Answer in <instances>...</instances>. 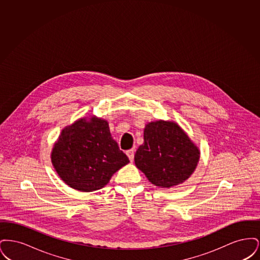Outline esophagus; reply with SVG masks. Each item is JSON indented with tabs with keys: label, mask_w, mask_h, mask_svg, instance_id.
Wrapping results in <instances>:
<instances>
[{
	"label": "esophagus",
	"mask_w": 260,
	"mask_h": 260,
	"mask_svg": "<svg viewBox=\"0 0 260 260\" xmlns=\"http://www.w3.org/2000/svg\"><path fill=\"white\" fill-rule=\"evenodd\" d=\"M126 155H127V157H128L129 161H134V159H135V149L127 150V151H126Z\"/></svg>",
	"instance_id": "esophagus-1"
}]
</instances>
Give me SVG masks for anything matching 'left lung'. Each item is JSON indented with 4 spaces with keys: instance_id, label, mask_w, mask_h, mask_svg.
<instances>
[{
    "instance_id": "left-lung-1",
    "label": "left lung",
    "mask_w": 260,
    "mask_h": 260,
    "mask_svg": "<svg viewBox=\"0 0 260 260\" xmlns=\"http://www.w3.org/2000/svg\"><path fill=\"white\" fill-rule=\"evenodd\" d=\"M199 158V149L178 124L158 121L146 124L135 161L152 184L170 188L190 177Z\"/></svg>"
}]
</instances>
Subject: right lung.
Returning <instances> with one entry per match:
<instances>
[{"label":"right lung","mask_w":260,"mask_h":260,"mask_svg":"<svg viewBox=\"0 0 260 260\" xmlns=\"http://www.w3.org/2000/svg\"><path fill=\"white\" fill-rule=\"evenodd\" d=\"M54 169L67 185L91 192L106 185L129 160L102 119H81L62 131L51 153Z\"/></svg>","instance_id":"obj_1"}]
</instances>
